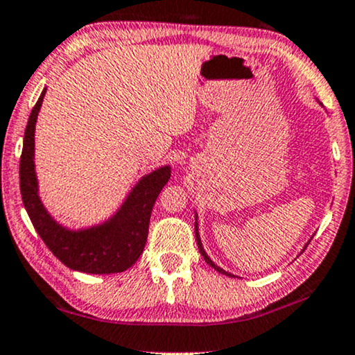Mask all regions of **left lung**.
Here are the masks:
<instances>
[{
	"label": "left lung",
	"mask_w": 355,
	"mask_h": 355,
	"mask_svg": "<svg viewBox=\"0 0 355 355\" xmlns=\"http://www.w3.org/2000/svg\"><path fill=\"white\" fill-rule=\"evenodd\" d=\"M196 239H197V245H199V251H200V254L204 256V259H205L207 264L211 266V268H214L215 270H217V272H222V274H225V275H232V274H230V272H227V270H223L222 268H218V266L215 264V262L211 261L209 256H207V252H205L204 246H202V241H200V234H199V223H197V214H196ZM306 246H308V243H306ZM306 246H305V248H306ZM305 248H303V250H305Z\"/></svg>",
	"instance_id": "obj_1"
}]
</instances>
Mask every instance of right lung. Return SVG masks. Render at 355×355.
Segmentation results:
<instances>
[{
	"label": "right lung",
	"instance_id": "right-lung-1",
	"mask_svg": "<svg viewBox=\"0 0 355 355\" xmlns=\"http://www.w3.org/2000/svg\"><path fill=\"white\" fill-rule=\"evenodd\" d=\"M45 91L27 121L19 163L21 196L35 232L67 268L86 274L123 272L137 262L148 236L151 210L161 189L171 178V166H161L138 181L116 214L89 228L71 230L60 225L39 197L34 163L35 122Z\"/></svg>",
	"mask_w": 355,
	"mask_h": 355
}]
</instances>
